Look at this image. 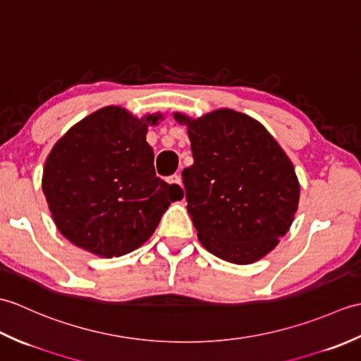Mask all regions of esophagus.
<instances>
[{
  "label": "esophagus",
  "mask_w": 361,
  "mask_h": 361,
  "mask_svg": "<svg viewBox=\"0 0 361 361\" xmlns=\"http://www.w3.org/2000/svg\"><path fill=\"white\" fill-rule=\"evenodd\" d=\"M169 183H173V185H180L181 186V175L180 173H173L167 178Z\"/></svg>",
  "instance_id": "34e87169"
}]
</instances>
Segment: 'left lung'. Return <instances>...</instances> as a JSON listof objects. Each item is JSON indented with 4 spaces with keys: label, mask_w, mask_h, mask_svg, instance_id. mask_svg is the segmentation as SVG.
<instances>
[{
    "label": "left lung",
    "mask_w": 361,
    "mask_h": 361,
    "mask_svg": "<svg viewBox=\"0 0 361 361\" xmlns=\"http://www.w3.org/2000/svg\"><path fill=\"white\" fill-rule=\"evenodd\" d=\"M173 118L188 126L194 157L181 175L198 240L228 262H256L293 221V164L267 128L243 113L221 109L198 119Z\"/></svg>",
    "instance_id": "obj_1"
}]
</instances>
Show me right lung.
<instances>
[{
    "label": "right lung",
    "instance_id": "add662e5",
    "mask_svg": "<svg viewBox=\"0 0 361 361\" xmlns=\"http://www.w3.org/2000/svg\"><path fill=\"white\" fill-rule=\"evenodd\" d=\"M161 114L137 119L105 106L78 122L54 145L42 188L57 229L75 247L101 257L136 250L155 231L178 185L155 173L147 127Z\"/></svg>",
    "mask_w": 361,
    "mask_h": 361
}]
</instances>
